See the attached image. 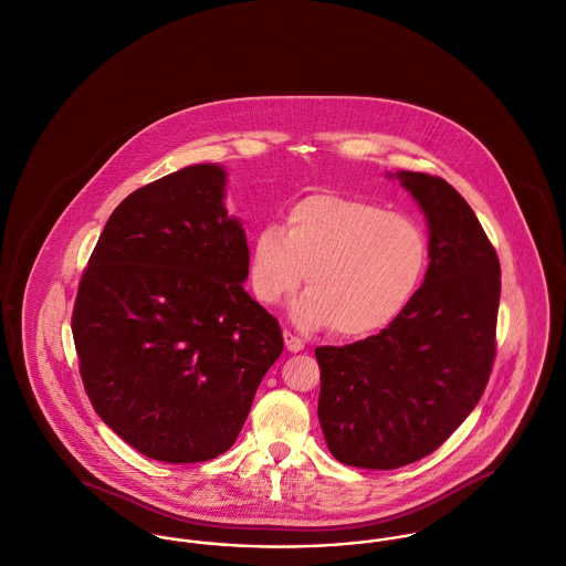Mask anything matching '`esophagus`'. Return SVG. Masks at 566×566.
<instances>
[{
	"instance_id": "obj_1",
	"label": "esophagus",
	"mask_w": 566,
	"mask_h": 566,
	"mask_svg": "<svg viewBox=\"0 0 566 566\" xmlns=\"http://www.w3.org/2000/svg\"><path fill=\"white\" fill-rule=\"evenodd\" d=\"M284 343H286V349L289 352H302L304 349V340L300 339L297 335L284 331Z\"/></svg>"
}]
</instances>
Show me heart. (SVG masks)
<instances>
[{
	"label": "heart",
	"mask_w": 566,
	"mask_h": 566,
	"mask_svg": "<svg viewBox=\"0 0 566 566\" xmlns=\"http://www.w3.org/2000/svg\"><path fill=\"white\" fill-rule=\"evenodd\" d=\"M429 266V240L413 219L339 195L297 201L284 221L260 227L249 244V284L271 306L306 273L293 302L306 328L335 326L345 339L389 328L413 302Z\"/></svg>",
	"instance_id": "heart-1"
}]
</instances>
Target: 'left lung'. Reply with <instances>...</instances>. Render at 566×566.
I'll return each instance as SVG.
<instances>
[{
    "instance_id": "obj_1",
    "label": "left lung",
    "mask_w": 566,
    "mask_h": 566,
    "mask_svg": "<svg viewBox=\"0 0 566 566\" xmlns=\"http://www.w3.org/2000/svg\"><path fill=\"white\" fill-rule=\"evenodd\" d=\"M429 227V269L380 335L317 347L319 424L340 463L394 470L440 449L476 407L494 363L501 266L463 197L440 177L400 170Z\"/></svg>"
}]
</instances>
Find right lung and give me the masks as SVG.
<instances>
[{
  "label": "right lung",
  "mask_w": 566,
  "mask_h": 566,
  "mask_svg": "<svg viewBox=\"0 0 566 566\" xmlns=\"http://www.w3.org/2000/svg\"><path fill=\"white\" fill-rule=\"evenodd\" d=\"M227 172L197 164L128 195L83 273L72 333L96 413L135 451L214 459L235 442L282 331L242 282Z\"/></svg>",
  "instance_id": "obj_1"
}]
</instances>
